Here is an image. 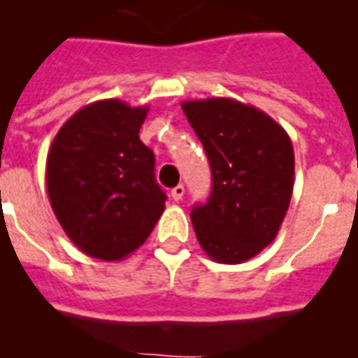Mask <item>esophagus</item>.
<instances>
[{"label":"esophagus","mask_w":358,"mask_h":358,"mask_svg":"<svg viewBox=\"0 0 358 358\" xmlns=\"http://www.w3.org/2000/svg\"><path fill=\"white\" fill-rule=\"evenodd\" d=\"M182 196H185V187L182 185H177L176 188H171V198L176 199V201L182 199Z\"/></svg>","instance_id":"34e87169"}]
</instances>
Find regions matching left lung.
Here are the masks:
<instances>
[{"mask_svg":"<svg viewBox=\"0 0 358 358\" xmlns=\"http://www.w3.org/2000/svg\"><path fill=\"white\" fill-rule=\"evenodd\" d=\"M181 108L213 173L207 203L190 213L196 237L215 262H248L278 235L292 201V140L271 115L228 96L185 101Z\"/></svg>","mask_w":358,"mask_h":358,"instance_id":"left-lung-1","label":"left lung"}]
</instances>
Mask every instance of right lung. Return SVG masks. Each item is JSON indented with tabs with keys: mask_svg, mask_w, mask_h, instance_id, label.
<instances>
[{
	"mask_svg": "<svg viewBox=\"0 0 358 358\" xmlns=\"http://www.w3.org/2000/svg\"><path fill=\"white\" fill-rule=\"evenodd\" d=\"M148 106L91 102L66 119L50 145L46 188L61 228L80 250L121 262L164 213L155 155L140 140Z\"/></svg>",
	"mask_w": 358,
	"mask_h": 358,
	"instance_id": "right-lung-1",
	"label": "right lung"
}]
</instances>
